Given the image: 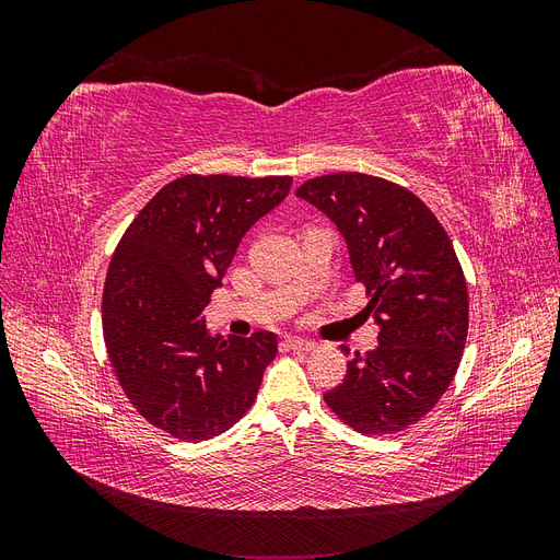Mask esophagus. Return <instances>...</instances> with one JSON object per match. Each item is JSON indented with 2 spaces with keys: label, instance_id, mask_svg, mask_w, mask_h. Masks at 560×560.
Wrapping results in <instances>:
<instances>
[{
  "label": "esophagus",
  "instance_id": "esophagus-1",
  "mask_svg": "<svg viewBox=\"0 0 560 560\" xmlns=\"http://www.w3.org/2000/svg\"><path fill=\"white\" fill-rule=\"evenodd\" d=\"M284 343L287 348H292L296 352H308L315 348V341H308V338H299V336H290Z\"/></svg>",
  "mask_w": 560,
  "mask_h": 560
}]
</instances>
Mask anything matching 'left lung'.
<instances>
[{"mask_svg": "<svg viewBox=\"0 0 560 560\" xmlns=\"http://www.w3.org/2000/svg\"><path fill=\"white\" fill-rule=\"evenodd\" d=\"M296 196L341 231L381 327L378 348L354 354L327 406L369 436L416 425L448 389L467 341V282L448 233L416 194L374 175H322Z\"/></svg>", "mask_w": 560, "mask_h": 560, "instance_id": "obj_1", "label": "left lung"}]
</instances>
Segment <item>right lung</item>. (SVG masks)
<instances>
[{"instance_id":"obj_1","label":"right lung","mask_w":560,"mask_h":560,"mask_svg":"<svg viewBox=\"0 0 560 560\" xmlns=\"http://www.w3.org/2000/svg\"><path fill=\"white\" fill-rule=\"evenodd\" d=\"M292 177L184 175L118 241L103 294L109 362L138 413L182 442L233 428L257 399L278 336H210L206 306L249 226Z\"/></svg>"}]
</instances>
